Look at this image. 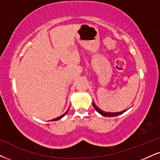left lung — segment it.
Segmentation results:
<instances>
[{"label": "left lung", "instance_id": "1", "mask_svg": "<svg viewBox=\"0 0 160 160\" xmlns=\"http://www.w3.org/2000/svg\"><path fill=\"white\" fill-rule=\"evenodd\" d=\"M92 105H93V107L96 110V111L98 112V113H99L100 114H102V116H118V115H120V114H122V113H124V112L125 111V110H123V111H120V112H116V113H112V112H105V111H103V110L99 109L97 106L96 105L95 103H93V102H92Z\"/></svg>", "mask_w": 160, "mask_h": 160}]
</instances>
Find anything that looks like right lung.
I'll use <instances>...</instances> for the list:
<instances>
[{"label":"right lung","instance_id":"1","mask_svg":"<svg viewBox=\"0 0 160 160\" xmlns=\"http://www.w3.org/2000/svg\"><path fill=\"white\" fill-rule=\"evenodd\" d=\"M65 115V113L64 114V115H62V116H59V117H58V118H56V119H52V121H56V120H58V119H61V118H62L63 116H64Z\"/></svg>","mask_w":160,"mask_h":160}]
</instances>
